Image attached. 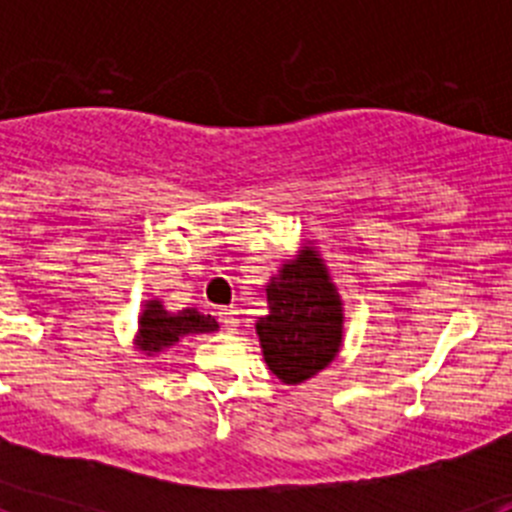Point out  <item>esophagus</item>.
Listing matches in <instances>:
<instances>
[{
  "label": "esophagus",
  "mask_w": 512,
  "mask_h": 512,
  "mask_svg": "<svg viewBox=\"0 0 512 512\" xmlns=\"http://www.w3.org/2000/svg\"><path fill=\"white\" fill-rule=\"evenodd\" d=\"M217 320L223 323V328L233 330L238 325V310H233V307H220L217 310Z\"/></svg>",
  "instance_id": "esophagus-1"
}]
</instances>
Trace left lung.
<instances>
[{
    "mask_svg": "<svg viewBox=\"0 0 512 512\" xmlns=\"http://www.w3.org/2000/svg\"><path fill=\"white\" fill-rule=\"evenodd\" d=\"M269 315L259 318L264 361L284 384L315 377L336 359L343 338V302L328 266L312 246L284 261L266 284Z\"/></svg>",
    "mask_w": 512,
    "mask_h": 512,
    "instance_id": "obj_1",
    "label": "left lung"
}]
</instances>
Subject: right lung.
<instances>
[{"label": "right lung", "instance_id": "obj_1", "mask_svg": "<svg viewBox=\"0 0 512 512\" xmlns=\"http://www.w3.org/2000/svg\"><path fill=\"white\" fill-rule=\"evenodd\" d=\"M212 330H217L212 315H202L197 310L169 312L161 305V300H148L140 312L135 346L143 354L153 356L179 343V338L192 336V333H212Z\"/></svg>", "mask_w": 512, "mask_h": 512}]
</instances>
